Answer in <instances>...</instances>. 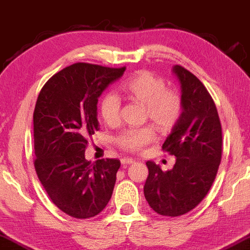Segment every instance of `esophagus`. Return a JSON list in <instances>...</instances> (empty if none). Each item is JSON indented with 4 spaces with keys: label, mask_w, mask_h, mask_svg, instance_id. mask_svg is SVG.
<instances>
[{
    "label": "esophagus",
    "mask_w": 250,
    "mask_h": 250,
    "mask_svg": "<svg viewBox=\"0 0 250 250\" xmlns=\"http://www.w3.org/2000/svg\"><path fill=\"white\" fill-rule=\"evenodd\" d=\"M121 162H122L123 166H127V165L134 164V162H135V160H134V159H132V158H123L122 160H121Z\"/></svg>",
    "instance_id": "esophagus-1"
}]
</instances>
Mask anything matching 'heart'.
Here are the masks:
<instances>
[{"label": "heart", "mask_w": 250, "mask_h": 250, "mask_svg": "<svg viewBox=\"0 0 250 250\" xmlns=\"http://www.w3.org/2000/svg\"><path fill=\"white\" fill-rule=\"evenodd\" d=\"M121 89L128 99L144 106V121H150L159 132L171 131L182 117V97L175 90L167 89L165 81L149 71L133 75L123 83ZM99 113L106 124H117L121 113L117 97L111 93L104 95L100 100ZM154 139V128L144 126L125 129L116 137V143L125 151L139 152Z\"/></svg>", "instance_id": "heart-1"}]
</instances>
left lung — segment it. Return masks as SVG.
Here are the masks:
<instances>
[{"label":"left lung","mask_w":250,"mask_h":250,"mask_svg":"<svg viewBox=\"0 0 250 250\" xmlns=\"http://www.w3.org/2000/svg\"><path fill=\"white\" fill-rule=\"evenodd\" d=\"M173 73L180 82L183 114L166 139L162 150L175 155L171 170L162 171L153 161L149 169L144 196L160 215L186 214L208 193L222 155V129L211 95L193 73L175 65Z\"/></svg>","instance_id":"8db88e82"}]
</instances>
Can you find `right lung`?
Here are the masks:
<instances>
[{"label":"right lung","instance_id":"right-lung-1","mask_svg":"<svg viewBox=\"0 0 250 250\" xmlns=\"http://www.w3.org/2000/svg\"><path fill=\"white\" fill-rule=\"evenodd\" d=\"M126 67L75 63L54 74L39 92L34 110L35 169L61 211L89 219L103 211L113 194L117 159L85 160L88 139L99 129L98 98Z\"/></svg>","mask_w":250,"mask_h":250}]
</instances>
